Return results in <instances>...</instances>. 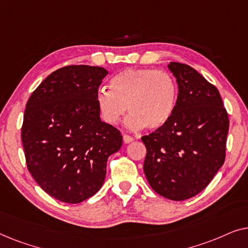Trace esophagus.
Wrapping results in <instances>:
<instances>
[{
    "mask_svg": "<svg viewBox=\"0 0 248 248\" xmlns=\"http://www.w3.org/2000/svg\"><path fill=\"white\" fill-rule=\"evenodd\" d=\"M123 141H124V143H131V142L133 141V138L130 137V135L123 134Z\"/></svg>",
    "mask_w": 248,
    "mask_h": 248,
    "instance_id": "34e87169",
    "label": "esophagus"
}]
</instances>
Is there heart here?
Returning <instances> with one entry per match:
<instances>
[{
    "instance_id": "1",
    "label": "heart",
    "mask_w": 248,
    "mask_h": 248,
    "mask_svg": "<svg viewBox=\"0 0 248 248\" xmlns=\"http://www.w3.org/2000/svg\"><path fill=\"white\" fill-rule=\"evenodd\" d=\"M177 101V86L164 71L125 69L110 79V89L97 91L96 103L105 123L116 124L126 109L130 130H158L170 120Z\"/></svg>"
}]
</instances>
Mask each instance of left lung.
Instances as JSON below:
<instances>
[{
    "label": "left lung",
    "mask_w": 248,
    "mask_h": 248,
    "mask_svg": "<svg viewBox=\"0 0 248 248\" xmlns=\"http://www.w3.org/2000/svg\"><path fill=\"white\" fill-rule=\"evenodd\" d=\"M178 96L167 124L142 137L149 184L158 194L183 201L202 192L226 157L228 114L217 88L186 64L170 62Z\"/></svg>",
    "instance_id": "1"
}]
</instances>
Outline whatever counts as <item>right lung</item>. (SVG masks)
I'll list each match as a JSON object with an SVG mask.
<instances>
[{
    "label": "right lung",
    "mask_w": 248,
    "mask_h": 248,
    "mask_svg": "<svg viewBox=\"0 0 248 248\" xmlns=\"http://www.w3.org/2000/svg\"><path fill=\"white\" fill-rule=\"evenodd\" d=\"M104 67L69 65L50 73L26 105L21 139L27 167L40 187L65 203L99 191L120 131L100 120L96 94Z\"/></svg>",
    "instance_id": "add662e5"
}]
</instances>
